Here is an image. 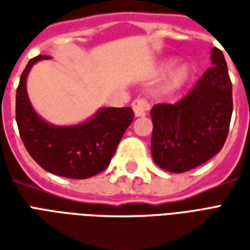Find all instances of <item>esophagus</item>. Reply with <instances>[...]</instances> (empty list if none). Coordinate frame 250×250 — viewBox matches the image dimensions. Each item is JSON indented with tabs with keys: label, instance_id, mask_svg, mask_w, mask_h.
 <instances>
[{
	"label": "esophagus",
	"instance_id": "esophagus-1",
	"mask_svg": "<svg viewBox=\"0 0 250 250\" xmlns=\"http://www.w3.org/2000/svg\"><path fill=\"white\" fill-rule=\"evenodd\" d=\"M131 105H132V109L135 112V116H145L147 114L148 108H150V104L147 103V100L141 98L135 99Z\"/></svg>",
	"mask_w": 250,
	"mask_h": 250
}]
</instances>
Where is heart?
<instances>
[{
    "instance_id": "obj_1",
    "label": "heart",
    "mask_w": 250,
    "mask_h": 250,
    "mask_svg": "<svg viewBox=\"0 0 250 250\" xmlns=\"http://www.w3.org/2000/svg\"><path fill=\"white\" fill-rule=\"evenodd\" d=\"M171 64H173V60H167V62H162L158 68V72L159 73L166 72L171 66ZM190 75H191V68L188 64L177 65L173 71L168 73L167 79L165 82V91L166 92H175V91L181 89L188 82Z\"/></svg>"
}]
</instances>
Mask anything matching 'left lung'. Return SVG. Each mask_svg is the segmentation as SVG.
Returning a JSON list of instances; mask_svg holds the SVG:
<instances>
[{
    "instance_id": "left-lung-1",
    "label": "left lung",
    "mask_w": 250,
    "mask_h": 250,
    "mask_svg": "<svg viewBox=\"0 0 250 250\" xmlns=\"http://www.w3.org/2000/svg\"><path fill=\"white\" fill-rule=\"evenodd\" d=\"M213 65L190 92L174 104H157L152 119L154 162L170 173H185L217 155L229 132L233 98L224 53L211 49Z\"/></svg>"
}]
</instances>
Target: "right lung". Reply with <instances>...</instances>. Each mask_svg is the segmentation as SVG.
<instances>
[{
	"instance_id": "obj_1",
	"label": "right lung",
	"mask_w": 250,
	"mask_h": 250,
	"mask_svg": "<svg viewBox=\"0 0 250 250\" xmlns=\"http://www.w3.org/2000/svg\"><path fill=\"white\" fill-rule=\"evenodd\" d=\"M49 56L29 60L16 93V120L30 157L52 174L73 179L96 175L108 167L127 127L134 120L130 107L102 108L76 125H52L41 119L26 92V76L33 64Z\"/></svg>"
}]
</instances>
